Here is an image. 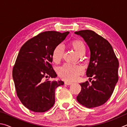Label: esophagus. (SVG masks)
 Wrapping results in <instances>:
<instances>
[{
    "mask_svg": "<svg viewBox=\"0 0 127 127\" xmlns=\"http://www.w3.org/2000/svg\"><path fill=\"white\" fill-rule=\"evenodd\" d=\"M64 83H65V85H70L72 84V83L69 82H67V81H65V82H64Z\"/></svg>",
    "mask_w": 127,
    "mask_h": 127,
    "instance_id": "34e87169",
    "label": "esophagus"
}]
</instances>
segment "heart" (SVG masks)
<instances>
[{"label":"heart","instance_id":"b5f03b06","mask_svg":"<svg viewBox=\"0 0 127 127\" xmlns=\"http://www.w3.org/2000/svg\"><path fill=\"white\" fill-rule=\"evenodd\" d=\"M72 49L78 55H83L86 51V46L82 41L76 39L71 41L69 44ZM64 49L61 45H58L54 49L53 53V60L55 63H59L63 57ZM83 73V69L79 65L65 64L61 66L58 70L59 77L65 81H72L78 78Z\"/></svg>","mask_w":127,"mask_h":127}]
</instances>
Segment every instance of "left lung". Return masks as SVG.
<instances>
[{"mask_svg": "<svg viewBox=\"0 0 127 127\" xmlns=\"http://www.w3.org/2000/svg\"><path fill=\"white\" fill-rule=\"evenodd\" d=\"M87 43L90 50V63L86 75L92 79L80 83L81 91L77 100L88 108L101 106L112 95L118 81L119 62L108 41L91 30L75 32Z\"/></svg>", "mask_w": 127, "mask_h": 127, "instance_id": "left-lung-1", "label": "left lung"}]
</instances>
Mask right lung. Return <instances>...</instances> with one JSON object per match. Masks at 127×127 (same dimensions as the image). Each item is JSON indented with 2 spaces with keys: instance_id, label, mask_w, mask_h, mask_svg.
Segmentation results:
<instances>
[{
  "instance_id": "add662e5",
  "label": "right lung",
  "mask_w": 127,
  "mask_h": 127,
  "mask_svg": "<svg viewBox=\"0 0 127 127\" xmlns=\"http://www.w3.org/2000/svg\"><path fill=\"white\" fill-rule=\"evenodd\" d=\"M69 32L45 31L26 42L21 47L13 68V78L17 96L29 110L48 111L55 103V90L62 81H48L57 76L51 65L54 49Z\"/></svg>"
}]
</instances>
